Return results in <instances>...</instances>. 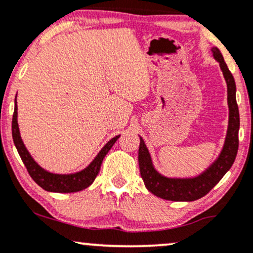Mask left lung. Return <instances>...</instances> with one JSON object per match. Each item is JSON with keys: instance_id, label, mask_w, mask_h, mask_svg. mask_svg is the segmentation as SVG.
<instances>
[{"instance_id": "1", "label": "left lung", "mask_w": 253, "mask_h": 253, "mask_svg": "<svg viewBox=\"0 0 253 253\" xmlns=\"http://www.w3.org/2000/svg\"><path fill=\"white\" fill-rule=\"evenodd\" d=\"M212 55L218 61L227 86V106H229V125L223 148L217 159L203 173L192 178H172L166 176L154 167L150 151L144 139L140 136L139 167L145 186L154 196L172 202H193L208 194L220 181L231 166L233 165L238 152L239 111L236 100V82L225 63L224 57L217 47L211 48Z\"/></svg>"}]
</instances>
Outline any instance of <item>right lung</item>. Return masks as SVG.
I'll return each mask as SVG.
<instances>
[{
	"label": "right lung",
	"instance_id": "add662e5",
	"mask_svg": "<svg viewBox=\"0 0 253 253\" xmlns=\"http://www.w3.org/2000/svg\"><path fill=\"white\" fill-rule=\"evenodd\" d=\"M17 96V94H16ZM11 133H13L14 144L16 146V150L19 152L21 159H22L24 166L28 169L30 176L33 178L39 186L48 192L56 193H72L79 192L84 190L93 184L94 179L96 178L97 173L100 171L103 158L108 153L117 140L120 138V134L112 138L109 141L101 148V151L96 154V157L92 160L87 167H84L81 171L75 173H53L44 169L36 163L29 151L27 150L26 145L23 144V140L21 138V133L17 123V100L15 97V108L13 115V124H11Z\"/></svg>",
	"mask_w": 253,
	"mask_h": 253
}]
</instances>
